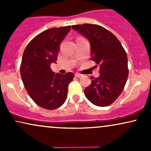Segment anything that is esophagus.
Returning a JSON list of instances; mask_svg holds the SVG:
<instances>
[{
    "instance_id": "obj_1",
    "label": "esophagus",
    "mask_w": 151,
    "mask_h": 151,
    "mask_svg": "<svg viewBox=\"0 0 151 151\" xmlns=\"http://www.w3.org/2000/svg\"><path fill=\"white\" fill-rule=\"evenodd\" d=\"M75 77H82V74H79V73H76L75 74Z\"/></svg>"
}]
</instances>
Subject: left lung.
I'll list each match as a JSON object with an SVG mask.
<instances>
[{
  "mask_svg": "<svg viewBox=\"0 0 151 151\" xmlns=\"http://www.w3.org/2000/svg\"><path fill=\"white\" fill-rule=\"evenodd\" d=\"M72 27L89 40L91 60L99 65V77H91L85 96L98 106L111 104L124 90L129 76L125 50L117 37L101 26L85 23Z\"/></svg>",
  "mask_w": 151,
  "mask_h": 151,
  "instance_id": "8db88e82",
  "label": "left lung"
}]
</instances>
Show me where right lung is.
Instances as JSON below:
<instances>
[{
	"instance_id": "right-lung-1",
	"label": "right lung",
	"mask_w": 151,
	"mask_h": 151,
	"mask_svg": "<svg viewBox=\"0 0 151 151\" xmlns=\"http://www.w3.org/2000/svg\"><path fill=\"white\" fill-rule=\"evenodd\" d=\"M71 26L54 27L37 35L24 50L20 74L26 91L35 103L49 110L58 109L67 97L72 72L55 74L50 64L56 63L60 45Z\"/></svg>"
}]
</instances>
